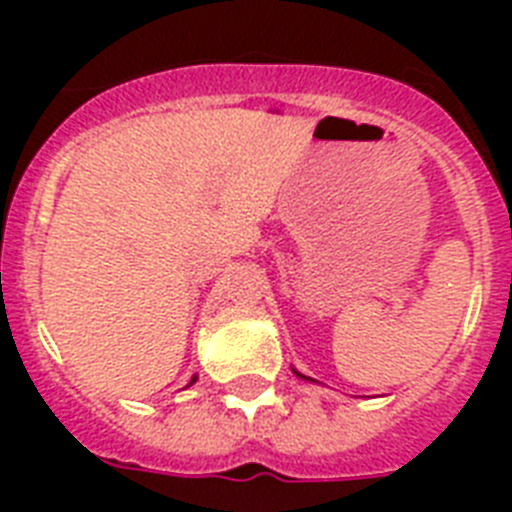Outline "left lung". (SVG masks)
<instances>
[{"label":"left lung","instance_id":"8db88e82","mask_svg":"<svg viewBox=\"0 0 512 512\" xmlns=\"http://www.w3.org/2000/svg\"><path fill=\"white\" fill-rule=\"evenodd\" d=\"M295 374H297V372H295ZM300 377H302V374H300ZM305 379H307V377H305Z\"/></svg>","mask_w":512,"mask_h":512}]
</instances>
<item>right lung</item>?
<instances>
[{
    "label": "right lung",
    "mask_w": 512,
    "mask_h": 512,
    "mask_svg": "<svg viewBox=\"0 0 512 512\" xmlns=\"http://www.w3.org/2000/svg\"><path fill=\"white\" fill-rule=\"evenodd\" d=\"M194 379H197V377H192V382H194ZM192 382H189V384H192Z\"/></svg>",
    "instance_id": "obj_1"
}]
</instances>
